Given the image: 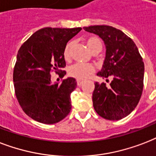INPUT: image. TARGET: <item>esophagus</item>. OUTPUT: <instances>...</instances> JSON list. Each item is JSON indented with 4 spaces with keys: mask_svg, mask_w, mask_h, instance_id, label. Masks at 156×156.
Listing matches in <instances>:
<instances>
[{
    "mask_svg": "<svg viewBox=\"0 0 156 156\" xmlns=\"http://www.w3.org/2000/svg\"><path fill=\"white\" fill-rule=\"evenodd\" d=\"M83 81L82 80H77V85H78V87H81L82 85H83Z\"/></svg>",
    "mask_w": 156,
    "mask_h": 156,
    "instance_id": "1",
    "label": "esophagus"
}]
</instances>
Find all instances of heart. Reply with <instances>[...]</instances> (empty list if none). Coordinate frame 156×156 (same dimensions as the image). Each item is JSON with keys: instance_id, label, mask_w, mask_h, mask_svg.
<instances>
[{"instance_id": "1", "label": "heart", "mask_w": 156, "mask_h": 156, "mask_svg": "<svg viewBox=\"0 0 156 156\" xmlns=\"http://www.w3.org/2000/svg\"><path fill=\"white\" fill-rule=\"evenodd\" d=\"M86 44L90 51L93 54L97 51H101L102 48L101 41L99 37L91 36L86 39ZM73 46V41L68 42L64 49V57L65 59H69L71 49ZM93 67L90 65H83V64H76L69 67L68 73L69 75L75 78L78 80H83L86 79L89 75H91L93 73Z\"/></svg>"}]
</instances>
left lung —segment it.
<instances>
[{"label": "left lung", "mask_w": 156, "mask_h": 156, "mask_svg": "<svg viewBox=\"0 0 156 156\" xmlns=\"http://www.w3.org/2000/svg\"><path fill=\"white\" fill-rule=\"evenodd\" d=\"M84 30L99 36L105 46V56L97 76L112 80L95 83L92 93L96 112L105 119L119 120L136 108L141 97L144 63L134 41L125 33L111 26L94 25Z\"/></svg>", "instance_id": "8db88e82"}]
</instances>
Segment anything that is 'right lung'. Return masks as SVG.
Segmentation results:
<instances>
[{
	"label": "right lung",
	"instance_id": "obj_1",
	"mask_svg": "<svg viewBox=\"0 0 156 156\" xmlns=\"http://www.w3.org/2000/svg\"><path fill=\"white\" fill-rule=\"evenodd\" d=\"M81 28H44L23 44L17 54L13 80L15 95L23 110L34 120L46 124L61 121L69 114L70 95L75 78L51 83V71L65 67L64 49ZM66 74L63 71L62 76Z\"/></svg>",
	"mask_w": 156,
	"mask_h": 156
}]
</instances>
